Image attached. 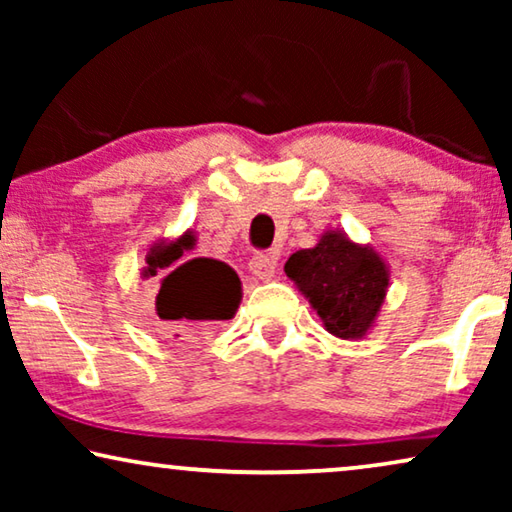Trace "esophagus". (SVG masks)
<instances>
[{
	"label": "esophagus",
	"mask_w": 512,
	"mask_h": 512,
	"mask_svg": "<svg viewBox=\"0 0 512 512\" xmlns=\"http://www.w3.org/2000/svg\"><path fill=\"white\" fill-rule=\"evenodd\" d=\"M249 270L258 279H272L277 272V258L272 254H256L249 261Z\"/></svg>",
	"instance_id": "esophagus-1"
}]
</instances>
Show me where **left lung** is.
<instances>
[{
    "mask_svg": "<svg viewBox=\"0 0 512 512\" xmlns=\"http://www.w3.org/2000/svg\"><path fill=\"white\" fill-rule=\"evenodd\" d=\"M284 272L340 340H361L375 326L389 291V265L380 251L342 230H326L312 249L291 254Z\"/></svg>",
    "mask_w": 512,
    "mask_h": 512,
    "instance_id": "left-lung-1",
    "label": "left lung"
}]
</instances>
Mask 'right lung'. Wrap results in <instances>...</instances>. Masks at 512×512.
Returning a JSON list of instances; mask_svg holds the SVG:
<instances>
[{"label":"right lung","instance_id":"add662e5","mask_svg":"<svg viewBox=\"0 0 512 512\" xmlns=\"http://www.w3.org/2000/svg\"><path fill=\"white\" fill-rule=\"evenodd\" d=\"M195 247V235L188 228L174 240H158L146 251L142 277H156L160 270L167 275L160 279L156 296V314L170 331L191 338H200L219 321L233 319L242 300V282L228 263L216 258H191L179 263L184 251Z\"/></svg>","mask_w":512,"mask_h":512}]
</instances>
